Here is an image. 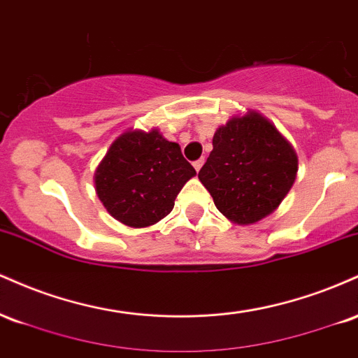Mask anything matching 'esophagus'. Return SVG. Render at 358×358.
Instances as JSON below:
<instances>
[{
  "label": "esophagus",
  "instance_id": "esophagus-1",
  "mask_svg": "<svg viewBox=\"0 0 358 358\" xmlns=\"http://www.w3.org/2000/svg\"><path fill=\"white\" fill-rule=\"evenodd\" d=\"M203 162L205 159L203 158H200V159H196V162H193V168H195L196 171H200V168L203 166Z\"/></svg>",
  "mask_w": 358,
  "mask_h": 358
}]
</instances>
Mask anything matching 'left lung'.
<instances>
[{
    "mask_svg": "<svg viewBox=\"0 0 358 358\" xmlns=\"http://www.w3.org/2000/svg\"><path fill=\"white\" fill-rule=\"evenodd\" d=\"M200 182L231 222L254 224L273 213L296 180L298 156L259 113L234 116L212 139Z\"/></svg>",
    "mask_w": 358,
    "mask_h": 358,
    "instance_id": "1",
    "label": "left lung"
}]
</instances>
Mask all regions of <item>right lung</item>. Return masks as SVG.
<instances>
[{"mask_svg":"<svg viewBox=\"0 0 358 358\" xmlns=\"http://www.w3.org/2000/svg\"><path fill=\"white\" fill-rule=\"evenodd\" d=\"M196 171L176 143L158 129L126 131L109 148L94 182L102 205L129 227H148L173 210L175 199Z\"/></svg>","mask_w":358,"mask_h":358,"instance_id":"1","label":"right lung"}]
</instances>
